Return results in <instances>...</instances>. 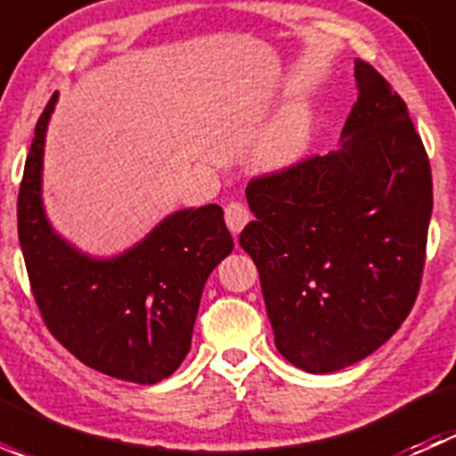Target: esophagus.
I'll return each mask as SVG.
<instances>
[{
  "label": "esophagus",
  "instance_id": "34e87169",
  "mask_svg": "<svg viewBox=\"0 0 456 456\" xmlns=\"http://www.w3.org/2000/svg\"><path fill=\"white\" fill-rule=\"evenodd\" d=\"M224 220H227V227L232 229L233 236H238V233L242 232V227L251 220V214L242 202L232 200L227 207H224Z\"/></svg>",
  "mask_w": 456,
  "mask_h": 456
}]
</instances>
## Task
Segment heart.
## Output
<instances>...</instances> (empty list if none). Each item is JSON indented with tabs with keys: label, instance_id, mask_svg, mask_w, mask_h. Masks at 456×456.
Listing matches in <instances>:
<instances>
[{
	"label": "heart",
	"instance_id": "1",
	"mask_svg": "<svg viewBox=\"0 0 456 456\" xmlns=\"http://www.w3.org/2000/svg\"><path fill=\"white\" fill-rule=\"evenodd\" d=\"M311 136V114L305 108H289L256 145L254 159L260 169L291 167L305 154Z\"/></svg>",
	"mask_w": 456,
	"mask_h": 456
}]
</instances>
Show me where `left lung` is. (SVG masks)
Instances as JSON below:
<instances>
[{
  "instance_id": "8db88e82",
  "label": "left lung",
  "mask_w": 456,
  "mask_h": 456,
  "mask_svg": "<svg viewBox=\"0 0 456 456\" xmlns=\"http://www.w3.org/2000/svg\"><path fill=\"white\" fill-rule=\"evenodd\" d=\"M342 147L247 185L240 247L260 273L275 346L297 369L333 372L375 353L419 293L432 214L426 147L406 103L355 61Z\"/></svg>"
}]
</instances>
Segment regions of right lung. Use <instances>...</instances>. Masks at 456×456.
Instances as JSON below:
<instances>
[{"instance_id": "1", "label": "right lung", "mask_w": 456, "mask_h": 456, "mask_svg": "<svg viewBox=\"0 0 456 456\" xmlns=\"http://www.w3.org/2000/svg\"><path fill=\"white\" fill-rule=\"evenodd\" d=\"M57 94L35 127L17 232L32 296L50 333L90 369L134 384H156L191 346L202 287L233 249L218 205L167 216L132 249L90 257L50 227L41 205L44 142Z\"/></svg>"}]
</instances>
